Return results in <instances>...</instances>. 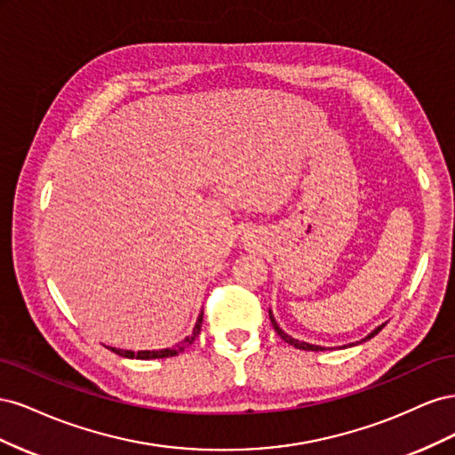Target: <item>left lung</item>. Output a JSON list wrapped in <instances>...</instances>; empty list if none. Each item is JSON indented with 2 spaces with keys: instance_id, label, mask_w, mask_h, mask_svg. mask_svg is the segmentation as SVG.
I'll list each match as a JSON object with an SVG mask.
<instances>
[{
  "instance_id": "1",
  "label": "left lung",
  "mask_w": 455,
  "mask_h": 455,
  "mask_svg": "<svg viewBox=\"0 0 455 455\" xmlns=\"http://www.w3.org/2000/svg\"><path fill=\"white\" fill-rule=\"evenodd\" d=\"M269 319H271V324H273V328H275V332H277L286 343H291V346H294L296 349H304V351H326V347H323V346H315V343H307V341H299V339H296V338H292V336H288L284 330L279 326V323L275 321V316H273V313H271V309H269ZM385 326V323L383 324H379V326H376L374 330H371V332L368 334V336H364L361 341H355V343H349V346H343V347H353V346H359V343H364V341H368L370 338H374L376 334H379L381 332V328Z\"/></svg>"
}]
</instances>
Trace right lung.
<instances>
[{
  "mask_svg": "<svg viewBox=\"0 0 455 455\" xmlns=\"http://www.w3.org/2000/svg\"><path fill=\"white\" fill-rule=\"evenodd\" d=\"M201 324H203V311L199 313L197 316V323L194 326V332H191L189 336H186L180 343H176V346L172 347H167V349H154V351H131V349H117V347H108L112 349L114 353H117L119 356H125V359H140V361H149V359H167V356H176L180 351H184L188 346H191V343L196 341V338L199 336L201 332Z\"/></svg>",
  "mask_w": 455,
  "mask_h": 455,
  "instance_id": "right-lung-1",
  "label": "right lung"
}]
</instances>
